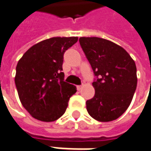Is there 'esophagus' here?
I'll return each mask as SVG.
<instances>
[{
  "mask_svg": "<svg viewBox=\"0 0 151 151\" xmlns=\"http://www.w3.org/2000/svg\"><path fill=\"white\" fill-rule=\"evenodd\" d=\"M82 86H83L82 85H81V86H77V89H78V91H80L81 89L82 88Z\"/></svg>",
  "mask_w": 151,
  "mask_h": 151,
  "instance_id": "obj_1",
  "label": "esophagus"
}]
</instances>
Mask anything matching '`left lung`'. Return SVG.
Segmentation results:
<instances>
[{
	"label": "left lung",
	"instance_id": "left-lung-1",
	"mask_svg": "<svg viewBox=\"0 0 151 151\" xmlns=\"http://www.w3.org/2000/svg\"><path fill=\"white\" fill-rule=\"evenodd\" d=\"M79 42L93 70L95 95L86 101L93 119L112 121L132 102L137 86L136 65L119 45L98 37H81Z\"/></svg>",
	"mask_w": 151,
	"mask_h": 151
}]
</instances>
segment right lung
Wrapping results in <instances>:
<instances>
[{
    "label": "right lung",
    "mask_w": 151,
    "mask_h": 151,
    "mask_svg": "<svg viewBox=\"0 0 151 151\" xmlns=\"http://www.w3.org/2000/svg\"><path fill=\"white\" fill-rule=\"evenodd\" d=\"M78 37H54L32 46L17 65L15 83L22 105L32 117L55 121L65 113L68 102L77 92L64 81L63 55Z\"/></svg>",
    "instance_id": "obj_1"
}]
</instances>
